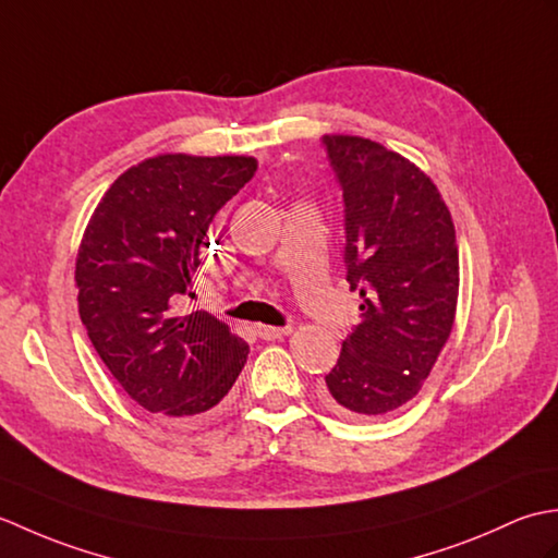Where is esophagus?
<instances>
[{"label": "esophagus", "mask_w": 558, "mask_h": 558, "mask_svg": "<svg viewBox=\"0 0 558 558\" xmlns=\"http://www.w3.org/2000/svg\"><path fill=\"white\" fill-rule=\"evenodd\" d=\"M254 330H256V336H258V338H264V340H278V338H286V336H290V333H292V328H290V326L276 328V326H264V324H258Z\"/></svg>", "instance_id": "esophagus-1"}]
</instances>
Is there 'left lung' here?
I'll return each mask as SVG.
<instances>
[{
	"instance_id": "obj_1",
	"label": "left lung",
	"mask_w": 558,
	"mask_h": 558,
	"mask_svg": "<svg viewBox=\"0 0 558 558\" xmlns=\"http://www.w3.org/2000/svg\"><path fill=\"white\" fill-rule=\"evenodd\" d=\"M345 198V264L362 324L326 376L338 412L378 417L405 405L456 324L460 264L453 218L432 177L372 138L326 134Z\"/></svg>"
}]
</instances>
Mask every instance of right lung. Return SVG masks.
<instances>
[{
  "label": "right lung",
  "mask_w": 558,
  "mask_h": 558,
  "mask_svg": "<svg viewBox=\"0 0 558 558\" xmlns=\"http://www.w3.org/2000/svg\"><path fill=\"white\" fill-rule=\"evenodd\" d=\"M252 156L158 153L102 194L76 254L78 316L132 400L196 422L230 393L248 345L208 312L182 316L216 213L252 180Z\"/></svg>",
  "instance_id": "1"
}]
</instances>
